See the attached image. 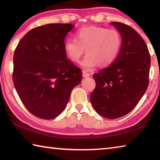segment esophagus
Here are the masks:
<instances>
[{
  "mask_svg": "<svg viewBox=\"0 0 160 160\" xmlns=\"http://www.w3.org/2000/svg\"><path fill=\"white\" fill-rule=\"evenodd\" d=\"M82 76L84 78L89 77V76H90V73H88V72L85 71V70H83V71H82Z\"/></svg>",
  "mask_w": 160,
  "mask_h": 160,
  "instance_id": "esophagus-1",
  "label": "esophagus"
}]
</instances>
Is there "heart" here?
<instances>
[{
	"instance_id": "b5f03b06",
	"label": "heart",
	"mask_w": 160,
	"mask_h": 160,
	"mask_svg": "<svg viewBox=\"0 0 160 160\" xmlns=\"http://www.w3.org/2000/svg\"><path fill=\"white\" fill-rule=\"evenodd\" d=\"M122 45V37L115 29L89 26L82 28L75 34V39H68L64 43V50L70 61L78 63L85 53L82 66L90 70L99 65L107 67L118 57Z\"/></svg>"
}]
</instances>
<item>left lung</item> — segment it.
<instances>
[{"label": "left lung", "instance_id": "8db88e82", "mask_svg": "<svg viewBox=\"0 0 160 160\" xmlns=\"http://www.w3.org/2000/svg\"><path fill=\"white\" fill-rule=\"evenodd\" d=\"M112 24L120 32L122 45L115 61L94 73L96 87L90 101L99 115L114 119L131 112L147 90L150 55L134 29L118 22Z\"/></svg>", "mask_w": 160, "mask_h": 160}]
</instances>
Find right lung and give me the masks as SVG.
Instances as JSON below:
<instances>
[{
  "label": "right lung",
  "instance_id": "right-lung-1",
  "mask_svg": "<svg viewBox=\"0 0 160 160\" xmlns=\"http://www.w3.org/2000/svg\"><path fill=\"white\" fill-rule=\"evenodd\" d=\"M71 24H47L24 36L13 56L12 80L22 102L32 114L52 119L64 110L82 70L67 59L64 42Z\"/></svg>",
  "mask_w": 160,
  "mask_h": 160
}]
</instances>
